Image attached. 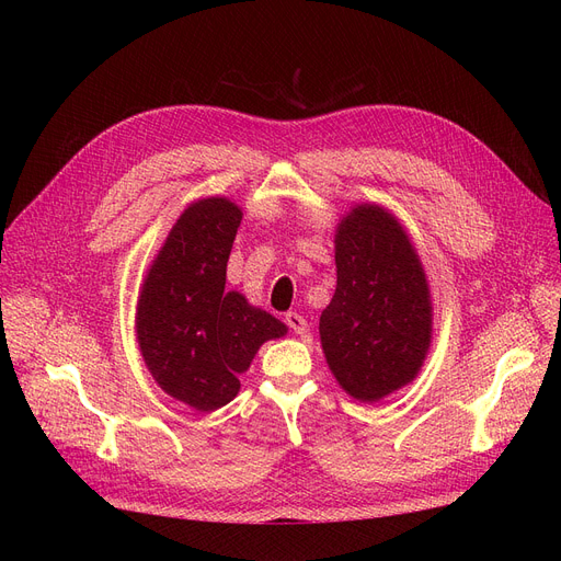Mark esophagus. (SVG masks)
I'll return each instance as SVG.
<instances>
[{
  "instance_id": "1",
  "label": "esophagus",
  "mask_w": 561,
  "mask_h": 561,
  "mask_svg": "<svg viewBox=\"0 0 561 561\" xmlns=\"http://www.w3.org/2000/svg\"><path fill=\"white\" fill-rule=\"evenodd\" d=\"M285 322L287 325H290V330L295 332V334H307V330H309V322H307V318L304 316H299V313H295V311H290V313H285Z\"/></svg>"
}]
</instances>
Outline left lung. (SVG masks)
Returning <instances> with one entry per match:
<instances>
[{
	"label": "left lung",
	"mask_w": 561,
	"mask_h": 561,
	"mask_svg": "<svg viewBox=\"0 0 561 561\" xmlns=\"http://www.w3.org/2000/svg\"><path fill=\"white\" fill-rule=\"evenodd\" d=\"M336 290L320 344L346 393L377 402L416 379L433 334V304L402 225L375 203L355 206L334 233Z\"/></svg>",
	"instance_id": "left-lung-1"
}]
</instances>
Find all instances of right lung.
I'll return each instance as SVG.
<instances>
[{"label":"right lung","mask_w":561,"mask_h":561,"mask_svg":"<svg viewBox=\"0 0 561 561\" xmlns=\"http://www.w3.org/2000/svg\"><path fill=\"white\" fill-rule=\"evenodd\" d=\"M241 208L222 196L194 201L151 262L135 313L140 353L168 396L215 412L239 396L254 353L287 328L227 293V262Z\"/></svg>","instance_id":"add662e5"}]
</instances>
